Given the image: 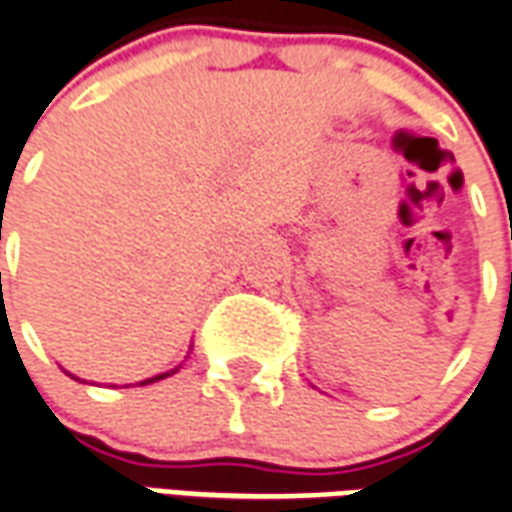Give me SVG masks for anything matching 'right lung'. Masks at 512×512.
<instances>
[{
  "label": "right lung",
  "mask_w": 512,
  "mask_h": 512,
  "mask_svg": "<svg viewBox=\"0 0 512 512\" xmlns=\"http://www.w3.org/2000/svg\"><path fill=\"white\" fill-rule=\"evenodd\" d=\"M171 374H177V368H174V371H169V374H160V376H152V379H147V382H141V384H152V382H158V379H166V376H171ZM73 379H76V376H73Z\"/></svg>",
  "instance_id": "1"
}]
</instances>
